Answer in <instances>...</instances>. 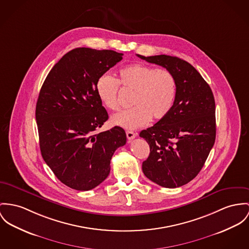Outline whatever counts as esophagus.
I'll list each match as a JSON object with an SVG mask.
<instances>
[{
	"mask_svg": "<svg viewBox=\"0 0 249 249\" xmlns=\"http://www.w3.org/2000/svg\"><path fill=\"white\" fill-rule=\"evenodd\" d=\"M126 134H127V138H128L129 140H133L134 137L136 136V134L134 133V132H131V131H127Z\"/></svg>",
	"mask_w": 249,
	"mask_h": 249,
	"instance_id": "obj_1",
	"label": "esophagus"
}]
</instances>
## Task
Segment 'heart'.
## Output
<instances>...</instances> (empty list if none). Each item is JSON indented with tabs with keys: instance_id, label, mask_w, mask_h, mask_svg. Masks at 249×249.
<instances>
[{
	"instance_id": "heart-1",
	"label": "heart",
	"mask_w": 249,
	"mask_h": 249,
	"mask_svg": "<svg viewBox=\"0 0 249 249\" xmlns=\"http://www.w3.org/2000/svg\"><path fill=\"white\" fill-rule=\"evenodd\" d=\"M118 82L124 89L134 93L132 104L134 107L113 115L112 122L115 125L134 130L148 124L151 118L161 120L171 112L177 86L169 70L134 63L120 70L118 81L108 74L100 76L96 81V94L113 111L120 108Z\"/></svg>"
}]
</instances>
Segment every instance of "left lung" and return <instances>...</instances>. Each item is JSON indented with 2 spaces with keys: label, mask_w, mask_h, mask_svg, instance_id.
<instances>
[{
  "label": "left lung",
  "mask_w": 249,
  "mask_h": 249,
  "mask_svg": "<svg viewBox=\"0 0 249 249\" xmlns=\"http://www.w3.org/2000/svg\"><path fill=\"white\" fill-rule=\"evenodd\" d=\"M136 56L169 70L177 86L169 115L139 134L150 145V155L143 162L142 171L161 187L184 186L202 170L215 142L212 91L200 73L184 59L167 55Z\"/></svg>",
  "instance_id": "1"
}]
</instances>
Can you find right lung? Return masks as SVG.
I'll use <instances>...</instances> for the list:
<instances>
[{"mask_svg": "<svg viewBox=\"0 0 249 249\" xmlns=\"http://www.w3.org/2000/svg\"><path fill=\"white\" fill-rule=\"evenodd\" d=\"M122 56L113 50L73 49L54 65L39 91L40 153L57 179L71 189L90 191L102 183L115 150L126 144L121 127L96 133L109 117L96 94V81Z\"/></svg>", "mask_w": 249, "mask_h": 249, "instance_id": "right-lung-1", "label": "right lung"}]
</instances>
